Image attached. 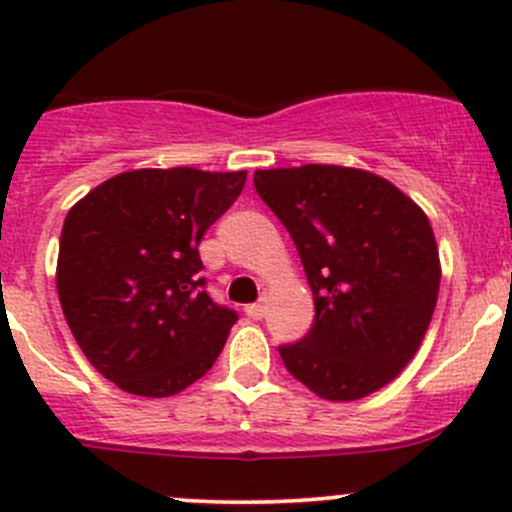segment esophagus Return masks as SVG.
I'll list each match as a JSON object with an SVG mask.
<instances>
[{"mask_svg":"<svg viewBox=\"0 0 512 512\" xmlns=\"http://www.w3.org/2000/svg\"><path fill=\"white\" fill-rule=\"evenodd\" d=\"M245 314L250 319H262V317H265V304H260V302H257V304H247Z\"/></svg>","mask_w":512,"mask_h":512,"instance_id":"obj_1","label":"esophagus"}]
</instances>
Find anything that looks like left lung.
Here are the masks:
<instances>
[{
	"label": "left lung",
	"mask_w": 512,
	"mask_h": 512,
	"mask_svg": "<svg viewBox=\"0 0 512 512\" xmlns=\"http://www.w3.org/2000/svg\"><path fill=\"white\" fill-rule=\"evenodd\" d=\"M255 188L294 240L314 324L280 347L287 371L327 401L384 389L421 347L441 260L426 213L381 175L344 165L255 170Z\"/></svg>",
	"instance_id": "left-lung-1"
}]
</instances>
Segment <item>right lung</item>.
Masks as SVG:
<instances>
[{
  "instance_id": "1",
  "label": "right lung",
  "mask_w": 512,
  "mask_h": 512,
  "mask_svg": "<svg viewBox=\"0 0 512 512\" xmlns=\"http://www.w3.org/2000/svg\"><path fill=\"white\" fill-rule=\"evenodd\" d=\"M245 180L247 170H126L69 210L59 302L81 352L118 389L165 399L223 352L237 314L203 289L198 245Z\"/></svg>"
}]
</instances>
